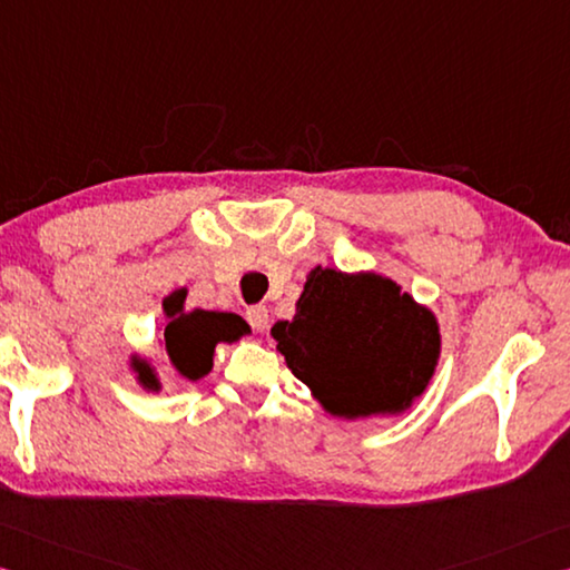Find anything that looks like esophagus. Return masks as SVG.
I'll return each mask as SVG.
<instances>
[{
    "label": "esophagus",
    "instance_id": "34e87169",
    "mask_svg": "<svg viewBox=\"0 0 570 570\" xmlns=\"http://www.w3.org/2000/svg\"><path fill=\"white\" fill-rule=\"evenodd\" d=\"M247 323L253 325V331L257 333H265L267 331V323H269V315H267V307L265 305H253L247 307Z\"/></svg>",
    "mask_w": 570,
    "mask_h": 570
}]
</instances>
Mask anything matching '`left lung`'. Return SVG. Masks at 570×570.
Returning <instances> with one entry per match:
<instances>
[{
  "label": "left lung",
  "instance_id": "left-lung-1",
  "mask_svg": "<svg viewBox=\"0 0 570 570\" xmlns=\"http://www.w3.org/2000/svg\"><path fill=\"white\" fill-rule=\"evenodd\" d=\"M269 335L317 405L341 421L407 413L441 361L435 313L371 269L313 267L295 317Z\"/></svg>",
  "mask_w": 570,
  "mask_h": 570
}]
</instances>
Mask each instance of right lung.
<instances>
[{
  "label": "right lung",
  "mask_w": 570,
  "mask_h": 570,
  "mask_svg": "<svg viewBox=\"0 0 570 570\" xmlns=\"http://www.w3.org/2000/svg\"><path fill=\"white\" fill-rule=\"evenodd\" d=\"M187 287L169 293L163 301V315L167 317L165 333L159 337V347L173 365V375L183 383H197L213 371L215 347L219 343L233 345L239 337L249 335V325L235 313L217 311H185ZM129 373L135 375L137 385L147 393L163 391V377L157 365L139 353L129 355Z\"/></svg>",
  "instance_id": "add662e5"
}]
</instances>
